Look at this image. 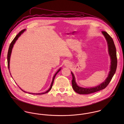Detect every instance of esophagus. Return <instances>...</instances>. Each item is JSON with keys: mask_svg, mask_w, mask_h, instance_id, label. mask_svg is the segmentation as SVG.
<instances>
[{"mask_svg": "<svg viewBox=\"0 0 124 124\" xmlns=\"http://www.w3.org/2000/svg\"><path fill=\"white\" fill-rule=\"evenodd\" d=\"M65 66H66V67H70L71 66V64L69 62H66L65 63Z\"/></svg>", "mask_w": 124, "mask_h": 124, "instance_id": "1", "label": "esophagus"}]
</instances>
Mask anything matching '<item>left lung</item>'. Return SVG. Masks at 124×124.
I'll return each instance as SVG.
<instances>
[{
    "label": "left lung",
    "mask_w": 124,
    "mask_h": 124,
    "mask_svg": "<svg viewBox=\"0 0 124 124\" xmlns=\"http://www.w3.org/2000/svg\"><path fill=\"white\" fill-rule=\"evenodd\" d=\"M102 34L105 36L108 48V53L111 59V65H110V71L108 74V77L106 78V80L99 85L92 87V88H83L77 85L76 82L75 78L73 73L71 72L72 80V87L75 92L81 94H87L92 93L101 90L105 88L108 85L110 82L111 81L112 77L115 74L117 67V57H116V48L113 40V39L105 31H102Z\"/></svg>",
    "instance_id": "8db88e82"
}]
</instances>
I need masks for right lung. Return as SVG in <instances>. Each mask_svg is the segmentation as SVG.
Masks as SVG:
<instances>
[{
  "label": "right lung",
  "instance_id": "add662e5",
  "mask_svg": "<svg viewBox=\"0 0 124 124\" xmlns=\"http://www.w3.org/2000/svg\"><path fill=\"white\" fill-rule=\"evenodd\" d=\"M26 31L25 29H24L23 30H22L21 31H20L18 34L16 35V36L15 37V38L13 39V40H12V41L11 42L10 45H9V49H8V56H7V59H8V70L9 71V62H10V55H11V52H12V48L13 47V46H14V44H15V42L16 41V40L18 39V37L20 36L21 35V34H22L25 31ZM61 68H60L56 72V73L55 74V75H54L53 76V81H52V84L51 85V86H50V88L49 89V90H48L46 92H44V93H31V94H44V93H47L49 91H50V90L52 88V86H53V82H54V78L56 75V74L58 73V72H59V71H61ZM9 72H10V71H9ZM11 75V74H10ZM20 89L22 91H23L24 92H25L24 91L22 90L20 88ZM27 93V92H26Z\"/></svg>",
  "mask_w": 124,
  "mask_h": 124
}]
</instances>
